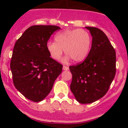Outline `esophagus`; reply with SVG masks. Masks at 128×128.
Returning a JSON list of instances; mask_svg holds the SVG:
<instances>
[{
  "label": "esophagus",
  "instance_id": "obj_1",
  "mask_svg": "<svg viewBox=\"0 0 128 128\" xmlns=\"http://www.w3.org/2000/svg\"><path fill=\"white\" fill-rule=\"evenodd\" d=\"M63 70H69V67L66 66H63Z\"/></svg>",
  "mask_w": 128,
  "mask_h": 128
}]
</instances>
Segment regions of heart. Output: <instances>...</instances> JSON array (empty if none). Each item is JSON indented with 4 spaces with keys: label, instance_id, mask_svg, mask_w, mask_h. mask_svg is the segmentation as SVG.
Wrapping results in <instances>:
<instances>
[{
    "label": "heart",
    "instance_id": "obj_1",
    "mask_svg": "<svg viewBox=\"0 0 128 128\" xmlns=\"http://www.w3.org/2000/svg\"><path fill=\"white\" fill-rule=\"evenodd\" d=\"M55 41H49L46 49L54 60H58L64 52L68 56L64 59L66 62L70 58L75 62H81L88 56L92 44L91 36L85 30L68 29L57 33Z\"/></svg>",
    "mask_w": 128,
    "mask_h": 128
}]
</instances>
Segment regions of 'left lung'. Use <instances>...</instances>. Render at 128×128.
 <instances>
[{
  "mask_svg": "<svg viewBox=\"0 0 128 128\" xmlns=\"http://www.w3.org/2000/svg\"><path fill=\"white\" fill-rule=\"evenodd\" d=\"M92 36V47L82 62L69 67L70 90L82 104H91L106 94L116 74V52L104 32L86 26Z\"/></svg>",
  "mask_w": 128,
  "mask_h": 128,
  "instance_id": "1",
  "label": "left lung"
}]
</instances>
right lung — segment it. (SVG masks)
Here are the masks:
<instances>
[{"mask_svg": "<svg viewBox=\"0 0 128 128\" xmlns=\"http://www.w3.org/2000/svg\"><path fill=\"white\" fill-rule=\"evenodd\" d=\"M60 27L34 25L16 41L10 62L15 88L31 101H42L62 72V65L50 57L46 43Z\"/></svg>", "mask_w": 128, "mask_h": 128, "instance_id": "add662e5", "label": "right lung"}]
</instances>
